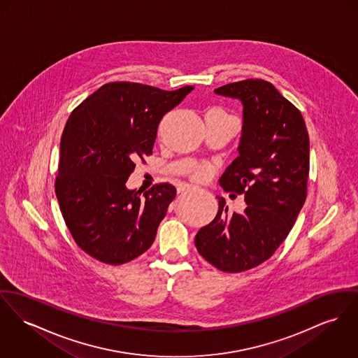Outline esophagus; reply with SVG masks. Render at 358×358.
<instances>
[{
  "label": "esophagus",
  "mask_w": 358,
  "mask_h": 358,
  "mask_svg": "<svg viewBox=\"0 0 358 358\" xmlns=\"http://www.w3.org/2000/svg\"><path fill=\"white\" fill-rule=\"evenodd\" d=\"M191 189H193L192 185H189V184H182V185H180V187L177 188V192H188V191H191Z\"/></svg>",
  "instance_id": "34e87169"
}]
</instances>
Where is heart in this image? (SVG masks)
Masks as SVG:
<instances>
[{
	"label": "heart",
	"mask_w": 358,
	"mask_h": 358,
	"mask_svg": "<svg viewBox=\"0 0 358 358\" xmlns=\"http://www.w3.org/2000/svg\"><path fill=\"white\" fill-rule=\"evenodd\" d=\"M206 174H207V169H206V167H199V169L196 170V173H194V176H196L197 178H203V177H206Z\"/></svg>",
	"instance_id": "1"
}]
</instances>
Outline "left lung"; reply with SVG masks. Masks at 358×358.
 Returning a JSON list of instances; mask_svg holds the SVG:
<instances>
[{"mask_svg":"<svg viewBox=\"0 0 358 358\" xmlns=\"http://www.w3.org/2000/svg\"><path fill=\"white\" fill-rule=\"evenodd\" d=\"M243 105L238 157L226 167L220 185L244 194L243 213H218L196 237L197 252L224 273H241L273 256L297 220L309 174V136L300 110L271 83L248 79L214 91Z\"/></svg>","mask_w":358,"mask_h":358,"instance_id":"1","label":"left lung"}]
</instances>
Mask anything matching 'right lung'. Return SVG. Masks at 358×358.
Here are the masks:
<instances>
[{"label": "right lung", "instance_id": "add662e5", "mask_svg": "<svg viewBox=\"0 0 358 358\" xmlns=\"http://www.w3.org/2000/svg\"><path fill=\"white\" fill-rule=\"evenodd\" d=\"M108 83L69 115L59 143L55 194L64 220L85 253L113 266L152 245L176 188L128 189L135 162L152 154L158 125L192 91Z\"/></svg>", "mask_w": 358, "mask_h": 358}]
</instances>
